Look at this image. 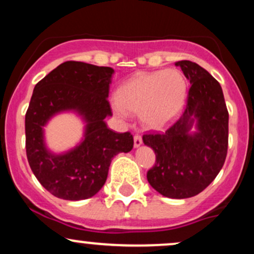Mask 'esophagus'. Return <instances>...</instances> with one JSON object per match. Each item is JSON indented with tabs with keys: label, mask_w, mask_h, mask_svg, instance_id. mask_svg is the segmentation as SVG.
<instances>
[{
	"label": "esophagus",
	"mask_w": 254,
	"mask_h": 254,
	"mask_svg": "<svg viewBox=\"0 0 254 254\" xmlns=\"http://www.w3.org/2000/svg\"><path fill=\"white\" fill-rule=\"evenodd\" d=\"M141 144H142V137L139 135L133 136V145H135V148H138Z\"/></svg>",
	"instance_id": "34e87169"
}]
</instances>
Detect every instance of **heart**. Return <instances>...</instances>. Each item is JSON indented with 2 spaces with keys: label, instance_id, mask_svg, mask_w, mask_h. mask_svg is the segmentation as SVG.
<instances>
[{
  "label": "heart",
  "instance_id": "heart-1",
  "mask_svg": "<svg viewBox=\"0 0 254 254\" xmlns=\"http://www.w3.org/2000/svg\"><path fill=\"white\" fill-rule=\"evenodd\" d=\"M188 83L179 70L167 69L138 74L118 89L112 109L118 117L127 119L139 113L149 129H162L176 119L185 104Z\"/></svg>",
  "mask_w": 254,
  "mask_h": 254
}]
</instances>
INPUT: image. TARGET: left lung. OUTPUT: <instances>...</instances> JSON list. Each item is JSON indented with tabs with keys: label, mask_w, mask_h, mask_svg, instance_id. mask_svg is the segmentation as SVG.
Here are the masks:
<instances>
[{
	"label": "left lung",
	"mask_w": 254,
	"mask_h": 254,
	"mask_svg": "<svg viewBox=\"0 0 254 254\" xmlns=\"http://www.w3.org/2000/svg\"><path fill=\"white\" fill-rule=\"evenodd\" d=\"M176 65L191 84L185 110L165 132L143 135V143L156 155L148 183L162 196L183 199L202 192L222 168L229 116L220 83L205 69L191 61Z\"/></svg>",
	"instance_id": "8db88e82"
}]
</instances>
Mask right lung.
Listing matches in <instances>:
<instances>
[{
    "instance_id": "right-lung-1",
    "label": "right lung",
    "mask_w": 254,
    "mask_h": 254,
    "mask_svg": "<svg viewBox=\"0 0 254 254\" xmlns=\"http://www.w3.org/2000/svg\"><path fill=\"white\" fill-rule=\"evenodd\" d=\"M115 70L110 66L68 61L36 84L25 117L26 154L33 174L51 194L66 200L93 197L103 188L111 161L133 147L130 132L107 127ZM75 112L86 124L83 141L65 153L47 149L43 127L58 113Z\"/></svg>"
}]
</instances>
